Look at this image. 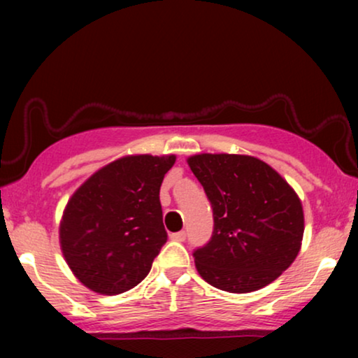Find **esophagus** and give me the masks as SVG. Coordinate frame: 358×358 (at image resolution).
Listing matches in <instances>:
<instances>
[{"label":"esophagus","instance_id":"esophagus-1","mask_svg":"<svg viewBox=\"0 0 358 358\" xmlns=\"http://www.w3.org/2000/svg\"><path fill=\"white\" fill-rule=\"evenodd\" d=\"M185 236H187L185 231H178V233L171 234V239H174V241H184Z\"/></svg>","mask_w":358,"mask_h":358}]
</instances>
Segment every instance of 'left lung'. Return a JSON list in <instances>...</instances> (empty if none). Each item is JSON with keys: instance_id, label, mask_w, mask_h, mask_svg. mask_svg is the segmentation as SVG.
Returning <instances> with one entry per match:
<instances>
[{"instance_id": "obj_1", "label": "left lung", "mask_w": 358, "mask_h": 358, "mask_svg": "<svg viewBox=\"0 0 358 358\" xmlns=\"http://www.w3.org/2000/svg\"><path fill=\"white\" fill-rule=\"evenodd\" d=\"M187 163L213 212L212 238L192 254L203 280L229 293L275 280L301 246L305 218L295 190L252 156L195 155Z\"/></svg>"}]
</instances>
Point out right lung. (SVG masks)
I'll use <instances>...</instances> for the list:
<instances>
[{
  "label": "right lung",
  "mask_w": 358,
  "mask_h": 358,
  "mask_svg": "<svg viewBox=\"0 0 358 358\" xmlns=\"http://www.w3.org/2000/svg\"><path fill=\"white\" fill-rule=\"evenodd\" d=\"M176 156H127L73 194L60 224L62 251L78 280L102 295L138 285L168 241L159 189Z\"/></svg>",
  "instance_id": "add662e5"
}]
</instances>
